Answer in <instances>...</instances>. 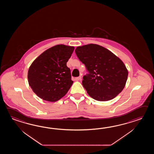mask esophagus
Segmentation results:
<instances>
[{
  "label": "esophagus",
  "instance_id": "1",
  "mask_svg": "<svg viewBox=\"0 0 154 154\" xmlns=\"http://www.w3.org/2000/svg\"><path fill=\"white\" fill-rule=\"evenodd\" d=\"M82 79V76H79V77H76L75 78L76 80L78 81V80H80Z\"/></svg>",
  "mask_w": 154,
  "mask_h": 154
}]
</instances>
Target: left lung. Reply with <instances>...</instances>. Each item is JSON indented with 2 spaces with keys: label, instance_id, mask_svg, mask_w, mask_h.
<instances>
[{
  "label": "left lung",
  "instance_id": "obj_1",
  "mask_svg": "<svg viewBox=\"0 0 154 154\" xmlns=\"http://www.w3.org/2000/svg\"><path fill=\"white\" fill-rule=\"evenodd\" d=\"M75 53L88 71L83 76L82 84L92 98L109 101L125 88L128 70L110 51L98 45L88 44L77 47Z\"/></svg>",
  "mask_w": 154,
  "mask_h": 154
}]
</instances>
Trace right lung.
I'll return each mask as SVG.
<instances>
[{
  "mask_svg": "<svg viewBox=\"0 0 154 154\" xmlns=\"http://www.w3.org/2000/svg\"><path fill=\"white\" fill-rule=\"evenodd\" d=\"M74 47L58 45L47 49L29 66L28 82L39 98L56 102L66 95L73 82L66 63Z\"/></svg>",
  "mask_w": 154,
  "mask_h": 154,
  "instance_id": "add662e5",
  "label": "right lung"
}]
</instances>
